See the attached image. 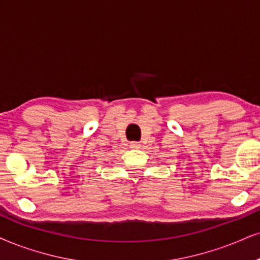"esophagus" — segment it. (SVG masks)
I'll return each mask as SVG.
<instances>
[{
	"label": "esophagus",
	"mask_w": 260,
	"mask_h": 260,
	"mask_svg": "<svg viewBox=\"0 0 260 260\" xmlns=\"http://www.w3.org/2000/svg\"><path fill=\"white\" fill-rule=\"evenodd\" d=\"M140 147H141V143L140 142H135V141H134V142H130V148L139 149Z\"/></svg>",
	"instance_id": "obj_1"
}]
</instances>
